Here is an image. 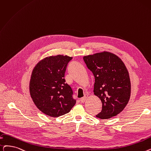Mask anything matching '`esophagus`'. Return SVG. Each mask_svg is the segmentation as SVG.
I'll use <instances>...</instances> for the list:
<instances>
[{"mask_svg":"<svg viewBox=\"0 0 151 151\" xmlns=\"http://www.w3.org/2000/svg\"><path fill=\"white\" fill-rule=\"evenodd\" d=\"M87 98H88V95H87V94H85V95H84V96L83 97H82L81 99H80V101H81V102H85V101L86 100Z\"/></svg>","mask_w":151,"mask_h":151,"instance_id":"obj_1","label":"esophagus"}]
</instances>
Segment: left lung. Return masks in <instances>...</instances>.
<instances>
[{"label":"left lung","instance_id":"8db88e82","mask_svg":"<svg viewBox=\"0 0 151 151\" xmlns=\"http://www.w3.org/2000/svg\"><path fill=\"white\" fill-rule=\"evenodd\" d=\"M83 60L95 78L94 93L101 100V112L96 116L108 119L126 107L131 94L128 71L120 58L109 52L84 56Z\"/></svg>","mask_w":151,"mask_h":151}]
</instances>
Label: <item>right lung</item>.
I'll return each instance as SVG.
<instances>
[{
  "instance_id": "right-lung-1",
  "label": "right lung",
  "mask_w": 151,
  "mask_h": 151,
  "mask_svg": "<svg viewBox=\"0 0 151 151\" xmlns=\"http://www.w3.org/2000/svg\"><path fill=\"white\" fill-rule=\"evenodd\" d=\"M71 59L67 55L50 56L39 62L32 70L30 95L36 106L45 115H63L76 104L73 90L64 78Z\"/></svg>"
}]
</instances>
